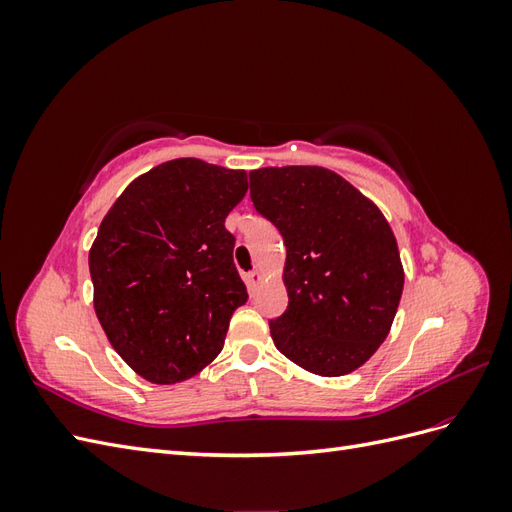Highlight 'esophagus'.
<instances>
[{
    "label": "esophagus",
    "instance_id": "obj_1",
    "mask_svg": "<svg viewBox=\"0 0 512 512\" xmlns=\"http://www.w3.org/2000/svg\"><path fill=\"white\" fill-rule=\"evenodd\" d=\"M260 280H262V275H260V271H258V269H254V271H250V273H247V275H245V282H247V288H250L252 292H256V288H258Z\"/></svg>",
    "mask_w": 512,
    "mask_h": 512
}]
</instances>
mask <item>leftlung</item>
I'll use <instances>...</instances> for the list:
<instances>
[{
	"label": "left lung",
	"instance_id": "obj_1",
	"mask_svg": "<svg viewBox=\"0 0 512 512\" xmlns=\"http://www.w3.org/2000/svg\"><path fill=\"white\" fill-rule=\"evenodd\" d=\"M256 211L286 245V312L269 320L284 356L316 376L361 367L391 331L404 267L382 211L322 166L250 173Z\"/></svg>",
	"mask_w": 512,
	"mask_h": 512
}]
</instances>
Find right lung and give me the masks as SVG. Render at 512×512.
Here are the masks:
<instances>
[{
  "instance_id": "1",
  "label": "right lung",
  "mask_w": 512,
  "mask_h": 512,
  "mask_svg": "<svg viewBox=\"0 0 512 512\" xmlns=\"http://www.w3.org/2000/svg\"><path fill=\"white\" fill-rule=\"evenodd\" d=\"M245 192V170L179 158L134 179L104 215L89 250L96 316L145 380H188L222 352L247 301L224 226Z\"/></svg>"
}]
</instances>
